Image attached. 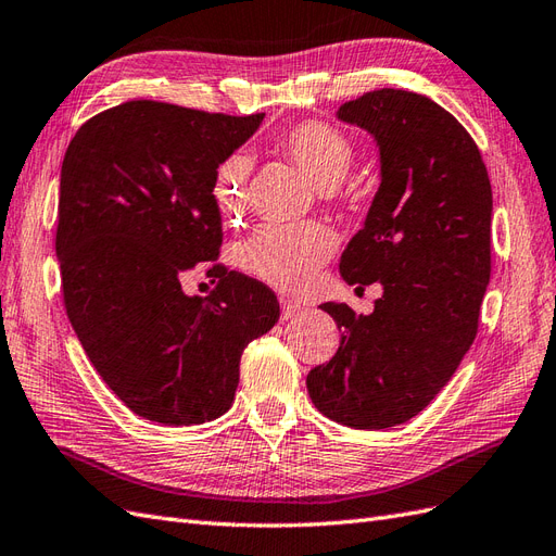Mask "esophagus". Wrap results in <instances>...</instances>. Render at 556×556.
<instances>
[{"mask_svg": "<svg viewBox=\"0 0 556 556\" xmlns=\"http://www.w3.org/2000/svg\"><path fill=\"white\" fill-rule=\"evenodd\" d=\"M280 306H282V320H294L302 313H306V308L292 302V299H280Z\"/></svg>", "mask_w": 556, "mask_h": 556, "instance_id": "34e87169", "label": "esophagus"}]
</instances>
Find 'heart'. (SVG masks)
<instances>
[{"mask_svg":"<svg viewBox=\"0 0 556 556\" xmlns=\"http://www.w3.org/2000/svg\"><path fill=\"white\" fill-rule=\"evenodd\" d=\"M276 149L292 161L315 187L337 189L346 179L355 149L351 138L327 122H299L276 135ZM252 161L236 152L224 159L213 177V197L229 219L243 215L250 201ZM334 233L323 224H271L236 245L233 260L241 271L282 292H304L318 268L332 257Z\"/></svg>","mask_w":556,"mask_h":556,"instance_id":"b5f03b06","label":"heart"}]
</instances>
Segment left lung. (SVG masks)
Instances as JSON below:
<instances>
[{
  "instance_id": "left-lung-1",
  "label": "left lung",
  "mask_w": 556,
  "mask_h": 556,
  "mask_svg": "<svg viewBox=\"0 0 556 556\" xmlns=\"http://www.w3.org/2000/svg\"><path fill=\"white\" fill-rule=\"evenodd\" d=\"M339 122L379 147L381 185L341 254L349 285L381 282L369 315L327 302L341 341L308 371L315 407L357 430L424 412L472 346L491 276V182L456 118L426 96L381 88L343 102Z\"/></svg>"
}]
</instances>
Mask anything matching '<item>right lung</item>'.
I'll return each instance as SVG.
<instances>
[{
  "mask_svg": "<svg viewBox=\"0 0 556 556\" xmlns=\"http://www.w3.org/2000/svg\"><path fill=\"white\" fill-rule=\"evenodd\" d=\"M262 122L130 100L88 118L65 152L55 254L67 318L102 381L147 421L222 416L245 346L278 323L276 294L222 264L207 296L182 290L219 254L215 170Z\"/></svg>",
  "mask_w": 556,
  "mask_h": 556,
  "instance_id": "obj_1",
  "label": "right lung"
}]
</instances>
